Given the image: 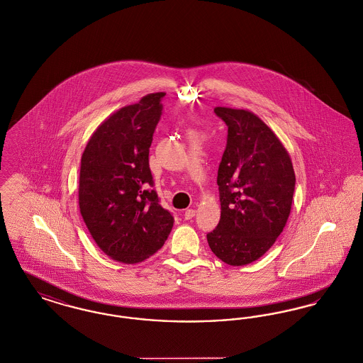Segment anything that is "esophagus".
<instances>
[{
	"label": "esophagus",
	"instance_id": "34e87169",
	"mask_svg": "<svg viewBox=\"0 0 363 363\" xmlns=\"http://www.w3.org/2000/svg\"><path fill=\"white\" fill-rule=\"evenodd\" d=\"M194 217H195V210H194V208H189V210L184 211V220H186V221L192 220Z\"/></svg>",
	"mask_w": 363,
	"mask_h": 363
}]
</instances>
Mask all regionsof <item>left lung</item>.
<instances>
[{
  "instance_id": "obj_1",
  "label": "left lung",
  "mask_w": 363,
  "mask_h": 363,
  "mask_svg": "<svg viewBox=\"0 0 363 363\" xmlns=\"http://www.w3.org/2000/svg\"><path fill=\"white\" fill-rule=\"evenodd\" d=\"M228 126L217 184L221 218L207 235L213 253L229 266L262 257L284 232L296 174L284 143L253 112L216 107Z\"/></svg>"
}]
</instances>
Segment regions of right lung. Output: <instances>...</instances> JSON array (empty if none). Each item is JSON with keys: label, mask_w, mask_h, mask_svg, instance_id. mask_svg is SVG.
Wrapping results in <instances>:
<instances>
[{"label": "right lung", "mask_w": 363, "mask_h": 363, "mask_svg": "<svg viewBox=\"0 0 363 363\" xmlns=\"http://www.w3.org/2000/svg\"><path fill=\"white\" fill-rule=\"evenodd\" d=\"M164 92L143 96L97 127L81 156L79 213L97 247L111 259L135 264L169 236L174 217L158 203L149 168Z\"/></svg>", "instance_id": "add662e5"}]
</instances>
